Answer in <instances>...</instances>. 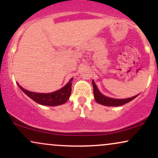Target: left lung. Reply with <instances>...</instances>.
<instances>
[{
	"label": "left lung",
	"mask_w": 158,
	"mask_h": 158,
	"mask_svg": "<svg viewBox=\"0 0 158 158\" xmlns=\"http://www.w3.org/2000/svg\"><path fill=\"white\" fill-rule=\"evenodd\" d=\"M92 84H93L94 87V99L97 101V102L99 104L102 105V106H120L126 104L131 102V100H133L135 98H136L138 95H136L133 97L127 98V99H113V98H110L108 97H106L103 94H102L99 92V90H98L97 85H96L95 82L94 81H92Z\"/></svg>",
	"instance_id": "1"
}]
</instances>
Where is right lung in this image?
Segmentation results:
<instances>
[{
    "mask_svg": "<svg viewBox=\"0 0 158 158\" xmlns=\"http://www.w3.org/2000/svg\"><path fill=\"white\" fill-rule=\"evenodd\" d=\"M72 80H73V78L70 79L68 84L64 85L61 89L49 94H40L29 91V90L23 88L19 84L18 85L21 90H23V93L27 94L29 97L31 98L32 100H34L39 104L43 105V106H56L64 104L70 98V94H71Z\"/></svg>",
    "mask_w": 158,
    "mask_h": 158,
    "instance_id": "1",
    "label": "right lung"
}]
</instances>
